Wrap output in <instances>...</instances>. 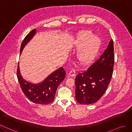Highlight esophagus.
Returning a JSON list of instances; mask_svg holds the SVG:
<instances>
[{
	"label": "esophagus",
	"mask_w": 132,
	"mask_h": 132,
	"mask_svg": "<svg viewBox=\"0 0 132 132\" xmlns=\"http://www.w3.org/2000/svg\"><path fill=\"white\" fill-rule=\"evenodd\" d=\"M69 75L71 77H74L76 75V70L75 69H72V70H71L70 71V73H69Z\"/></svg>",
	"instance_id": "1"
}]
</instances>
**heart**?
Returning <instances> with one entry per match:
<instances>
[{"label":"heart","mask_w":132,"mask_h":132,"mask_svg":"<svg viewBox=\"0 0 132 132\" xmlns=\"http://www.w3.org/2000/svg\"><path fill=\"white\" fill-rule=\"evenodd\" d=\"M92 35L90 31H80L76 36L74 41L75 47H79L76 55L77 59L83 65H87L94 60L100 48V39Z\"/></svg>","instance_id":"obj_1"}]
</instances>
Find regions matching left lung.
Instances as JSON below:
<instances>
[{"label": "left lung", "mask_w": 132, "mask_h": 132, "mask_svg": "<svg viewBox=\"0 0 132 132\" xmlns=\"http://www.w3.org/2000/svg\"><path fill=\"white\" fill-rule=\"evenodd\" d=\"M114 61L111 39L104 53L88 69L75 78L76 99L82 105L95 103L103 96L112 78Z\"/></svg>", "instance_id": "8db88e82"}]
</instances>
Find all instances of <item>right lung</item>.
<instances>
[{
    "label": "right lung",
    "instance_id": "add662e5",
    "mask_svg": "<svg viewBox=\"0 0 132 132\" xmlns=\"http://www.w3.org/2000/svg\"><path fill=\"white\" fill-rule=\"evenodd\" d=\"M36 32V29H33L25 37L21 45L20 54L24 46L35 35ZM65 75L66 72L61 67L50 75L43 82L38 84H33L22 78L20 72L19 64L17 69V77L24 94L32 103L41 105L49 104L54 100L57 88L64 79Z\"/></svg>",
    "mask_w": 132,
    "mask_h": 132
}]
</instances>
